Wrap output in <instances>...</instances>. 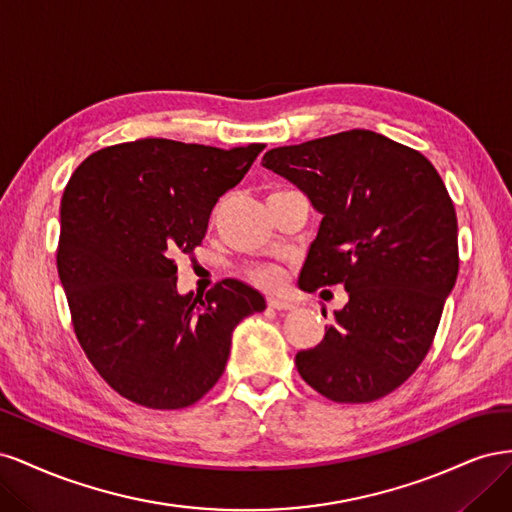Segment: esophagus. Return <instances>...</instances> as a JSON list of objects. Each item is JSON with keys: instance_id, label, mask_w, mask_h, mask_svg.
Segmentation results:
<instances>
[{"instance_id": "1", "label": "esophagus", "mask_w": 512, "mask_h": 512, "mask_svg": "<svg viewBox=\"0 0 512 512\" xmlns=\"http://www.w3.org/2000/svg\"><path fill=\"white\" fill-rule=\"evenodd\" d=\"M267 305L271 309H275V312H292L294 309V303H290L288 299H280V297H269Z\"/></svg>"}]
</instances>
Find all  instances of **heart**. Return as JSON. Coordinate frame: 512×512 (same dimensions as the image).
I'll list each match as a JSON object with an SVG mask.
<instances>
[{
    "instance_id": "1",
    "label": "heart",
    "mask_w": 512,
    "mask_h": 512,
    "mask_svg": "<svg viewBox=\"0 0 512 512\" xmlns=\"http://www.w3.org/2000/svg\"><path fill=\"white\" fill-rule=\"evenodd\" d=\"M247 277H250V282H254L256 286L262 288H275L280 286V273L273 267H254L247 271Z\"/></svg>"
}]
</instances>
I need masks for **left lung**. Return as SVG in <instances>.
I'll return each mask as SVG.
<instances>
[{
	"label": "left lung",
	"instance_id": "left-lung-1",
	"mask_svg": "<svg viewBox=\"0 0 512 512\" xmlns=\"http://www.w3.org/2000/svg\"><path fill=\"white\" fill-rule=\"evenodd\" d=\"M262 166L322 213L299 286L348 292L322 342L294 356L301 378L337 404L393 393L427 356L459 271L457 213L438 170L371 130L275 147Z\"/></svg>",
	"mask_w": 512,
	"mask_h": 512
}]
</instances>
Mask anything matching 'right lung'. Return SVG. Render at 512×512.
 Instances as JSON below:
<instances>
[{"label":"right lung","instance_id":"1","mask_svg":"<svg viewBox=\"0 0 512 512\" xmlns=\"http://www.w3.org/2000/svg\"><path fill=\"white\" fill-rule=\"evenodd\" d=\"M262 149L141 138L91 153L66 185L57 271L72 327L106 384L138 406L196 404L224 374L232 329L267 307L237 280L181 297L175 265Z\"/></svg>","mask_w":512,"mask_h":512}]
</instances>
